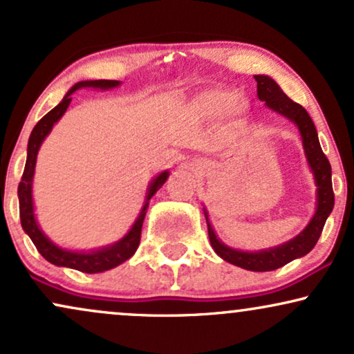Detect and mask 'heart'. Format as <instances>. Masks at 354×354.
Here are the masks:
<instances>
[{"label":"heart","mask_w":354,"mask_h":354,"mask_svg":"<svg viewBox=\"0 0 354 354\" xmlns=\"http://www.w3.org/2000/svg\"><path fill=\"white\" fill-rule=\"evenodd\" d=\"M195 108L205 116L220 118L231 111L241 110L238 103V91L228 88L205 90L195 98Z\"/></svg>","instance_id":"b5f03b06"}]
</instances>
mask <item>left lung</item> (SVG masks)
<instances>
[{
    "label": "left lung",
    "mask_w": 354,
    "mask_h": 354,
    "mask_svg": "<svg viewBox=\"0 0 354 354\" xmlns=\"http://www.w3.org/2000/svg\"><path fill=\"white\" fill-rule=\"evenodd\" d=\"M254 78L257 82V98L264 102L266 106L270 108L272 111H277L279 115L289 118L292 123L297 124L300 136H302L305 157H307V162L310 165L317 185L315 215H313L310 223L305 226L302 233L297 234L294 239H290V241L283 243L281 246L270 248V250L250 252L233 250V248H228L226 244L221 243L216 238L210 221H208L207 210L203 212L205 216H207L208 236H210L212 248L221 259H225L230 264L238 266V268L254 270V272H266V270L282 268V266L290 263V261L308 254L313 250L322 231H324L326 218L333 210L335 194L333 187H331V165L324 154V151H322L315 124H313L312 118L308 116L307 110L300 106L299 103L292 102L270 77L254 75Z\"/></svg>",
    "instance_id": "obj_1"
}]
</instances>
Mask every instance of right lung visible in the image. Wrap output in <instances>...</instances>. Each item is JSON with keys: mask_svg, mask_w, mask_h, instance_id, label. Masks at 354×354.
<instances>
[{"mask_svg": "<svg viewBox=\"0 0 354 354\" xmlns=\"http://www.w3.org/2000/svg\"><path fill=\"white\" fill-rule=\"evenodd\" d=\"M120 85L118 80H84L78 82L67 91V95L62 98L54 110H50L46 116L41 118V121L34 126L32 133L29 136L28 142V159H26V167L21 177L19 187H17V197H19V216H21V225L23 230L29 234V238L32 239L34 246L37 248V251L41 252L42 257L46 261H49L50 264L62 266V268H71L82 270L86 274H97L103 272V270H110L116 266H120L124 261H128L131 256L134 254L141 241V230H142V221L146 216L147 207H149V200L157 190L160 189L167 180L169 172L164 170L157 176L154 180L151 182L149 189H147V197L144 202V207L139 216L134 221L133 228L124 234L120 241H116L111 246L102 248L97 251H67L62 248L55 246L46 234L42 233V230L39 228L36 216H34V203H32V178H34V169H36V159L39 147L47 134L50 133L52 126L62 118V115L67 111L68 104L72 102L71 95L78 88H100V90H110Z\"/></svg>", "mask_w": 354, "mask_h": 354, "instance_id": "obj_1", "label": "right lung"}]
</instances>
